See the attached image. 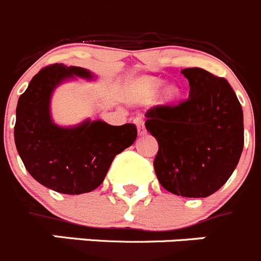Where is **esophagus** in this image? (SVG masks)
Instances as JSON below:
<instances>
[{"label": "esophagus", "instance_id": "34e87169", "mask_svg": "<svg viewBox=\"0 0 261 261\" xmlns=\"http://www.w3.org/2000/svg\"><path fill=\"white\" fill-rule=\"evenodd\" d=\"M135 124L137 125V129H138V135L142 136L143 133L146 132V129H145V124H143V119L140 118V116H137V118L135 119Z\"/></svg>", "mask_w": 261, "mask_h": 261}]
</instances>
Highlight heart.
<instances>
[{"mask_svg": "<svg viewBox=\"0 0 261 261\" xmlns=\"http://www.w3.org/2000/svg\"><path fill=\"white\" fill-rule=\"evenodd\" d=\"M162 85H163V83L160 80H155V79H145L142 81L143 92L146 93L147 95H150V97H154L159 92ZM176 95H177V88L174 87V85H169L163 92V98L166 101H172V99L176 98Z\"/></svg>", "mask_w": 261, "mask_h": 261, "instance_id": "1", "label": "heart"}]
</instances>
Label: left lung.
<instances>
[{"instance_id": "8db88e82", "label": "left lung", "mask_w": 261, "mask_h": 261, "mask_svg": "<svg viewBox=\"0 0 261 261\" xmlns=\"http://www.w3.org/2000/svg\"><path fill=\"white\" fill-rule=\"evenodd\" d=\"M189 98L145 114L159 150L154 168L160 185L176 195L205 198L236 169L243 150V111L228 81L193 67L181 71Z\"/></svg>"}]
</instances>
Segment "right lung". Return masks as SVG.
<instances>
[{"label":"right lung","mask_w":261,"mask_h":261,"mask_svg":"<svg viewBox=\"0 0 261 261\" xmlns=\"http://www.w3.org/2000/svg\"><path fill=\"white\" fill-rule=\"evenodd\" d=\"M75 76L92 80L81 67L51 64L33 76L19 97L14 128L16 150L37 182L62 194H83L103 182L112 160L133 145L135 124L110 125L85 120L76 126L57 125L50 115L53 92Z\"/></svg>","instance_id":"obj_1"}]
</instances>
